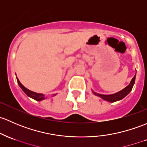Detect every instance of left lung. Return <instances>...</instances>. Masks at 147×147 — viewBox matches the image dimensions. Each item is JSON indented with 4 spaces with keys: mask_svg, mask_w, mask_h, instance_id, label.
I'll use <instances>...</instances> for the list:
<instances>
[{
    "mask_svg": "<svg viewBox=\"0 0 147 147\" xmlns=\"http://www.w3.org/2000/svg\"><path fill=\"white\" fill-rule=\"evenodd\" d=\"M135 82V75L134 76V78L132 79L130 83H129V85H127L125 88L123 89V90L120 91V92H117V93L113 94H110V95H104V94H96V92H94L92 91L94 94L98 96L101 97L102 99L105 100V101H107L109 102H115L117 101H120V100L123 99V98L126 96L129 92H131V90L132 89L134 84Z\"/></svg>",
    "mask_w": 147,
    "mask_h": 147,
    "instance_id": "left-lung-1",
    "label": "left lung"
}]
</instances>
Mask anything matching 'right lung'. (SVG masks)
I'll use <instances>...</instances> for the list:
<instances>
[{
  "label": "right lung",
  "instance_id": "add662e5",
  "mask_svg": "<svg viewBox=\"0 0 147 147\" xmlns=\"http://www.w3.org/2000/svg\"><path fill=\"white\" fill-rule=\"evenodd\" d=\"M17 80H18V84H19L20 86L21 89H22L23 92H24V93L27 94L28 96L31 97V98H32L33 99L36 100V101H42V100L45 99V96H44V94H38V93H36V92H32V91L29 90L28 89H27L25 86H24L22 85V84H21V82H20V80H18V78H17ZM55 94H54V96H55Z\"/></svg>",
  "mask_w": 147,
  "mask_h": 147
}]
</instances>
